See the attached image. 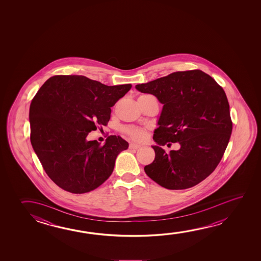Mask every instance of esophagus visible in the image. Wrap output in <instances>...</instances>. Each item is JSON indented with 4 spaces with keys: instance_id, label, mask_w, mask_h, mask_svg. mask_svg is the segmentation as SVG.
Returning <instances> with one entry per match:
<instances>
[{
    "instance_id": "1",
    "label": "esophagus",
    "mask_w": 261,
    "mask_h": 261,
    "mask_svg": "<svg viewBox=\"0 0 261 261\" xmlns=\"http://www.w3.org/2000/svg\"><path fill=\"white\" fill-rule=\"evenodd\" d=\"M139 147H140V145L134 144V143L129 145V148H130V149H138Z\"/></svg>"
}]
</instances>
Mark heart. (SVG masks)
Instances as JSON below:
<instances>
[{
  "instance_id": "obj_1",
  "label": "heart",
  "mask_w": 261,
  "mask_h": 261,
  "mask_svg": "<svg viewBox=\"0 0 261 261\" xmlns=\"http://www.w3.org/2000/svg\"><path fill=\"white\" fill-rule=\"evenodd\" d=\"M128 134L134 139L141 140L145 137V132L140 128H131L128 130Z\"/></svg>"
}]
</instances>
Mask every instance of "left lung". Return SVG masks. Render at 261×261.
<instances>
[{"label": "left lung", "instance_id": "1", "mask_svg": "<svg viewBox=\"0 0 261 261\" xmlns=\"http://www.w3.org/2000/svg\"><path fill=\"white\" fill-rule=\"evenodd\" d=\"M136 88L163 103L153 137L155 156L144 168L145 174L172 190L192 188L205 179L218 167L232 132L229 103L222 87L200 70H191ZM168 141H178L180 149L167 153L161 146Z\"/></svg>", "mask_w": 261, "mask_h": 261}]
</instances>
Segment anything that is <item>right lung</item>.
<instances>
[{
  "mask_svg": "<svg viewBox=\"0 0 261 261\" xmlns=\"http://www.w3.org/2000/svg\"><path fill=\"white\" fill-rule=\"evenodd\" d=\"M131 85L108 86L83 75L49 78L30 106L31 144L44 171L68 192H90L111 175L117 155L128 148L122 137L105 145L86 137L107 125L111 107Z\"/></svg>",
  "mask_w": 261,
  "mask_h": 261,
  "instance_id": "right-lung-1",
  "label": "right lung"
}]
</instances>
